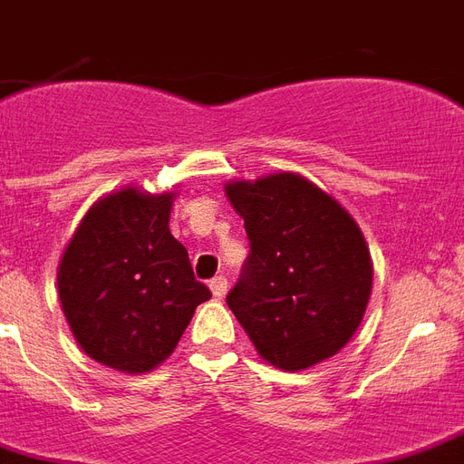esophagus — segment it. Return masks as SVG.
Wrapping results in <instances>:
<instances>
[{"instance_id": "34e87169", "label": "esophagus", "mask_w": 464, "mask_h": 464, "mask_svg": "<svg viewBox=\"0 0 464 464\" xmlns=\"http://www.w3.org/2000/svg\"><path fill=\"white\" fill-rule=\"evenodd\" d=\"M208 287H211V295L217 296V299H221V296H226V292H228V279H226L224 275H218V277H214L208 282Z\"/></svg>"}]
</instances>
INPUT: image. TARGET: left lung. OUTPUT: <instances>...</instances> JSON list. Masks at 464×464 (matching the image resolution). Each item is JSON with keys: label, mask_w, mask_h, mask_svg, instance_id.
<instances>
[{"label": "left lung", "mask_w": 464, "mask_h": 464, "mask_svg": "<svg viewBox=\"0 0 464 464\" xmlns=\"http://www.w3.org/2000/svg\"><path fill=\"white\" fill-rule=\"evenodd\" d=\"M250 253L226 302L260 358L306 370L358 331L372 292L362 231L338 201L295 172L231 182Z\"/></svg>", "instance_id": "left-lung-1"}]
</instances>
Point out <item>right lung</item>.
<instances>
[{"mask_svg": "<svg viewBox=\"0 0 464 464\" xmlns=\"http://www.w3.org/2000/svg\"><path fill=\"white\" fill-rule=\"evenodd\" d=\"M175 194L126 187L99 199L67 243L58 295L80 348L121 372H150L211 292L169 233Z\"/></svg>", "mask_w": 464, "mask_h": 464, "instance_id": "add662e5", "label": "right lung"}]
</instances>
